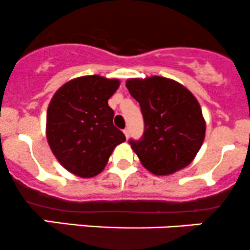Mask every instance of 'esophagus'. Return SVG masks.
Segmentation results:
<instances>
[{
    "mask_svg": "<svg viewBox=\"0 0 250 250\" xmlns=\"http://www.w3.org/2000/svg\"><path fill=\"white\" fill-rule=\"evenodd\" d=\"M124 135L126 138H128V136H130V131H128V128H125L124 130Z\"/></svg>",
    "mask_w": 250,
    "mask_h": 250,
    "instance_id": "obj_1",
    "label": "esophagus"
}]
</instances>
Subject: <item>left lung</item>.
<instances>
[{
  "mask_svg": "<svg viewBox=\"0 0 250 250\" xmlns=\"http://www.w3.org/2000/svg\"><path fill=\"white\" fill-rule=\"evenodd\" d=\"M126 87L144 118L143 137L128 141L142 165L155 175L187 167L203 146L206 131L194 95L179 82L161 76L130 79Z\"/></svg>",
  "mask_w": 250,
  "mask_h": 250,
  "instance_id": "8db88e82",
  "label": "left lung"
}]
</instances>
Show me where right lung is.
Segmentation results:
<instances>
[{
	"label": "right lung",
	"mask_w": 250,
	"mask_h": 250,
	"mask_svg": "<svg viewBox=\"0 0 250 250\" xmlns=\"http://www.w3.org/2000/svg\"><path fill=\"white\" fill-rule=\"evenodd\" d=\"M119 84V80L99 75L77 77L51 99L47 142L58 162L80 178L101 173L114 147L126 141L113 125L114 112L108 106Z\"/></svg>",
	"instance_id": "add662e5"
}]
</instances>
